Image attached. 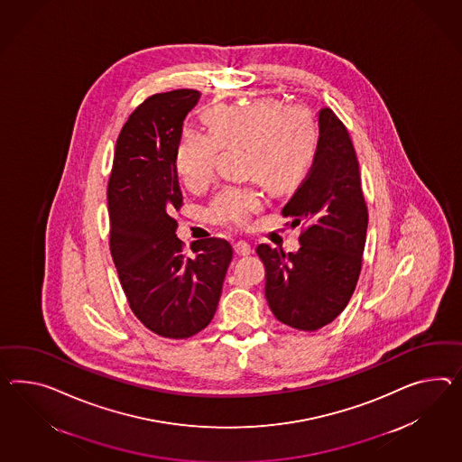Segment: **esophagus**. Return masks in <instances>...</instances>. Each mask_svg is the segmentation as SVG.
<instances>
[{
    "mask_svg": "<svg viewBox=\"0 0 462 462\" xmlns=\"http://www.w3.org/2000/svg\"><path fill=\"white\" fill-rule=\"evenodd\" d=\"M235 251H236V254H239V256H246V254L253 253V248L249 246L246 241H237L236 245H235Z\"/></svg>",
    "mask_w": 462,
    "mask_h": 462,
    "instance_id": "obj_1",
    "label": "esophagus"
}]
</instances>
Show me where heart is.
<instances>
[{"mask_svg":"<svg viewBox=\"0 0 462 462\" xmlns=\"http://www.w3.org/2000/svg\"><path fill=\"white\" fill-rule=\"evenodd\" d=\"M231 145H248L249 176L283 189L311 161L317 127L308 112L274 98L216 106L209 112V131L188 127L180 137L174 159L180 182L192 192L206 189L216 174L219 149ZM263 206L264 194L258 186H226L209 202L208 217L214 225L241 227Z\"/></svg>","mask_w":462,"mask_h":462,"instance_id":"1","label":"heart"}]
</instances>
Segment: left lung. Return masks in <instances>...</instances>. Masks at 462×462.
<instances>
[{"instance_id": "1", "label": "left lung", "mask_w": 462, "mask_h": 462, "mask_svg": "<svg viewBox=\"0 0 462 462\" xmlns=\"http://www.w3.org/2000/svg\"><path fill=\"white\" fill-rule=\"evenodd\" d=\"M313 164L282 214L303 226L300 249L260 245L264 295L273 315L296 330L315 331L342 313L356 291L367 237L368 211L356 149L331 108L319 112Z\"/></svg>"}]
</instances>
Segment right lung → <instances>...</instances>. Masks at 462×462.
<instances>
[{
    "label": "right lung",
    "mask_w": 462,
    "mask_h": 462,
    "mask_svg": "<svg viewBox=\"0 0 462 462\" xmlns=\"http://www.w3.org/2000/svg\"><path fill=\"white\" fill-rule=\"evenodd\" d=\"M199 97L180 88L143 100L120 131L106 188L110 253L129 307L143 327L176 340L211 323L233 258L226 239L194 241L189 256L176 236L182 192L174 159Z\"/></svg>",
    "instance_id": "1"
}]
</instances>
